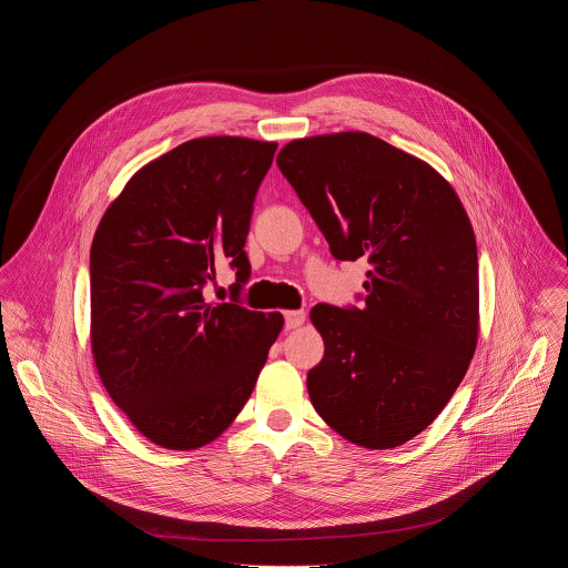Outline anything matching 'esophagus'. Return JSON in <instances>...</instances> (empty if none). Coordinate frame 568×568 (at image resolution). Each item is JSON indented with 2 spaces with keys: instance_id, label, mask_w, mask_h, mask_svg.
I'll list each match as a JSON object with an SVG mask.
<instances>
[{
  "instance_id": "34e87169",
  "label": "esophagus",
  "mask_w": 568,
  "mask_h": 568,
  "mask_svg": "<svg viewBox=\"0 0 568 568\" xmlns=\"http://www.w3.org/2000/svg\"><path fill=\"white\" fill-rule=\"evenodd\" d=\"M303 323H305V312H303V310H287V312H285V328H287V331L301 328Z\"/></svg>"
}]
</instances>
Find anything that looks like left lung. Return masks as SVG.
I'll list each match as a JSON object with an SVG mask.
<instances>
[{
  "mask_svg": "<svg viewBox=\"0 0 568 568\" xmlns=\"http://www.w3.org/2000/svg\"><path fill=\"white\" fill-rule=\"evenodd\" d=\"M276 164L339 261L366 258L364 307L310 312L326 353L312 407L366 449L425 432L478 342V258L467 211L427 161L368 132L290 141Z\"/></svg>",
  "mask_w": 568,
  "mask_h": 568,
  "instance_id": "left-lung-1",
  "label": "left lung"
}]
</instances>
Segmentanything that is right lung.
I'll use <instances>...</instances> for the list:
<instances>
[{"label":"right lung","instance_id":"obj_1","mask_svg":"<svg viewBox=\"0 0 568 568\" xmlns=\"http://www.w3.org/2000/svg\"><path fill=\"white\" fill-rule=\"evenodd\" d=\"M276 141L200 136L141 166L90 254V342L116 407L150 443L191 452L245 407L281 312L206 303L217 263L250 276L245 242Z\"/></svg>","mask_w":568,"mask_h":568}]
</instances>
